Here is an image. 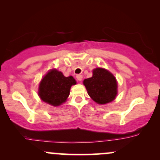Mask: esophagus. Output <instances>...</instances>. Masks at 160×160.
<instances>
[{"mask_svg":"<svg viewBox=\"0 0 160 160\" xmlns=\"http://www.w3.org/2000/svg\"><path fill=\"white\" fill-rule=\"evenodd\" d=\"M76 78L79 80V81H81V80H82V76L81 74H78L76 76Z\"/></svg>","mask_w":160,"mask_h":160,"instance_id":"1","label":"esophagus"}]
</instances>
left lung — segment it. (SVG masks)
<instances>
[{
	"instance_id": "8db88e82",
	"label": "left lung",
	"mask_w": 160,
	"mask_h": 160,
	"mask_svg": "<svg viewBox=\"0 0 160 160\" xmlns=\"http://www.w3.org/2000/svg\"><path fill=\"white\" fill-rule=\"evenodd\" d=\"M88 94L100 104L112 102L117 94V82L111 73L104 68L93 70L92 77L84 80Z\"/></svg>"
}]
</instances>
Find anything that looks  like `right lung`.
Segmentation results:
<instances>
[{
  "label": "right lung",
  "instance_id": "obj_1",
  "mask_svg": "<svg viewBox=\"0 0 160 160\" xmlns=\"http://www.w3.org/2000/svg\"><path fill=\"white\" fill-rule=\"evenodd\" d=\"M76 80L71 76L66 78L61 71L54 69L49 71L42 79L39 86V96L51 105L58 106L65 102Z\"/></svg>",
  "mask_w": 160,
  "mask_h": 160
}]
</instances>
